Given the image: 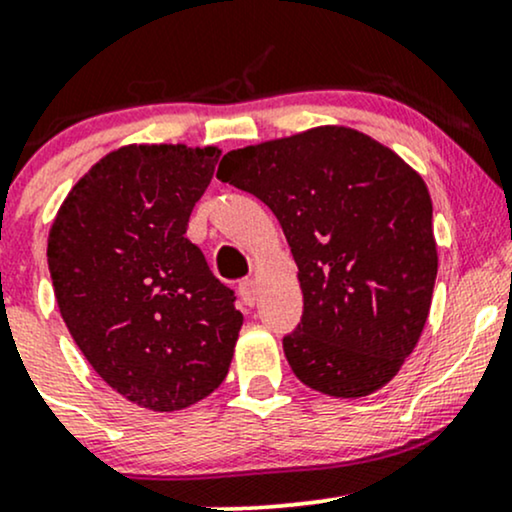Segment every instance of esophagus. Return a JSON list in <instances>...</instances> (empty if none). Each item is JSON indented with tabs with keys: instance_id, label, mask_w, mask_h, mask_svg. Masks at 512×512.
I'll list each match as a JSON object with an SVG mask.
<instances>
[{
	"instance_id": "1",
	"label": "esophagus",
	"mask_w": 512,
	"mask_h": 512,
	"mask_svg": "<svg viewBox=\"0 0 512 512\" xmlns=\"http://www.w3.org/2000/svg\"><path fill=\"white\" fill-rule=\"evenodd\" d=\"M238 293L240 298H243L245 305H255L257 303V281L255 279H243L238 284Z\"/></svg>"
}]
</instances>
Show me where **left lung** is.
Here are the masks:
<instances>
[{
    "label": "left lung",
    "mask_w": 512,
    "mask_h": 512,
    "mask_svg": "<svg viewBox=\"0 0 512 512\" xmlns=\"http://www.w3.org/2000/svg\"><path fill=\"white\" fill-rule=\"evenodd\" d=\"M216 178L262 199L289 240L303 291L284 337L296 378L342 399L390 383L424 332L438 274L424 178L339 125L228 151Z\"/></svg>",
    "instance_id": "8db88e82"
}]
</instances>
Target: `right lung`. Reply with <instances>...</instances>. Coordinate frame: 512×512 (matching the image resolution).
<instances>
[{
    "instance_id": "1",
    "label": "right lung",
    "mask_w": 512,
    "mask_h": 512,
    "mask_svg": "<svg viewBox=\"0 0 512 512\" xmlns=\"http://www.w3.org/2000/svg\"><path fill=\"white\" fill-rule=\"evenodd\" d=\"M221 149L129 144L72 187L48 264L62 320L93 370L129 402L178 411L226 378L243 315L185 238Z\"/></svg>"
}]
</instances>
